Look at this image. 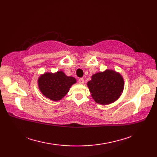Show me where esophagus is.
Returning <instances> with one entry per match:
<instances>
[{
  "mask_svg": "<svg viewBox=\"0 0 157 157\" xmlns=\"http://www.w3.org/2000/svg\"><path fill=\"white\" fill-rule=\"evenodd\" d=\"M79 84H83L84 83V78H79Z\"/></svg>",
  "mask_w": 157,
  "mask_h": 157,
  "instance_id": "34e87169",
  "label": "esophagus"
}]
</instances>
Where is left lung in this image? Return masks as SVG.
<instances>
[{"label":"left lung","mask_w":157,"mask_h":157,"mask_svg":"<svg viewBox=\"0 0 157 157\" xmlns=\"http://www.w3.org/2000/svg\"><path fill=\"white\" fill-rule=\"evenodd\" d=\"M87 86L94 101L100 105H107L115 102L122 94L124 79L121 73L111 69L95 73Z\"/></svg>","instance_id":"1"}]
</instances>
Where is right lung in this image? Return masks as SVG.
Returning <instances> with one entry per match:
<instances>
[{"label":"right lung","instance_id":"right-lung-1","mask_svg":"<svg viewBox=\"0 0 157 157\" xmlns=\"http://www.w3.org/2000/svg\"><path fill=\"white\" fill-rule=\"evenodd\" d=\"M76 79L66 75L63 71L55 73L45 72L40 75L38 85L40 91L46 98L53 101H59L67 94Z\"/></svg>","mask_w":157,"mask_h":157}]
</instances>
